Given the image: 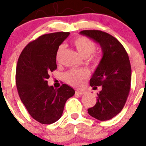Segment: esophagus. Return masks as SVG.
<instances>
[{"instance_id": "34e87169", "label": "esophagus", "mask_w": 146, "mask_h": 146, "mask_svg": "<svg viewBox=\"0 0 146 146\" xmlns=\"http://www.w3.org/2000/svg\"><path fill=\"white\" fill-rule=\"evenodd\" d=\"M75 93L79 95H84L86 93H85L84 91H79V90H78V91L75 92Z\"/></svg>"}]
</instances>
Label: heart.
<instances>
[{"label":"heart","mask_w":146,"mask_h":146,"mask_svg":"<svg viewBox=\"0 0 146 146\" xmlns=\"http://www.w3.org/2000/svg\"><path fill=\"white\" fill-rule=\"evenodd\" d=\"M73 45L78 53L84 58H87L96 49V44L89 38L84 36H79L73 40ZM64 46L60 45L56 51V60L57 62H60L61 60ZM94 62H98V58L94 56L92 58ZM88 71L86 69H72L68 71L64 75L65 80L68 84L73 86L80 87L84 84L85 81L88 77Z\"/></svg>","instance_id":"obj_1"}]
</instances>
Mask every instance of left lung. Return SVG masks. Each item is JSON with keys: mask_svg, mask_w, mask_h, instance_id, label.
<instances>
[{"mask_svg": "<svg viewBox=\"0 0 146 146\" xmlns=\"http://www.w3.org/2000/svg\"><path fill=\"white\" fill-rule=\"evenodd\" d=\"M84 35L98 42L103 57L90 80L93 89L102 86L97 102L88 113L100 121L111 119L123 109L130 90L131 66L126 51L118 40L100 30H83Z\"/></svg>", "mask_w": 146, "mask_h": 146, "instance_id": "8db88e82", "label": "left lung"}]
</instances>
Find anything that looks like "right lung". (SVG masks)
<instances>
[{"label": "right lung", "mask_w": 146, "mask_h": 146, "mask_svg": "<svg viewBox=\"0 0 146 146\" xmlns=\"http://www.w3.org/2000/svg\"><path fill=\"white\" fill-rule=\"evenodd\" d=\"M70 34L56 32L38 37L25 46L18 58L16 82L18 95L29 115L42 124H51L62 115L65 103L75 94L68 85L49 86V73L57 68L58 47Z\"/></svg>", "instance_id": "right-lung-1"}]
</instances>
